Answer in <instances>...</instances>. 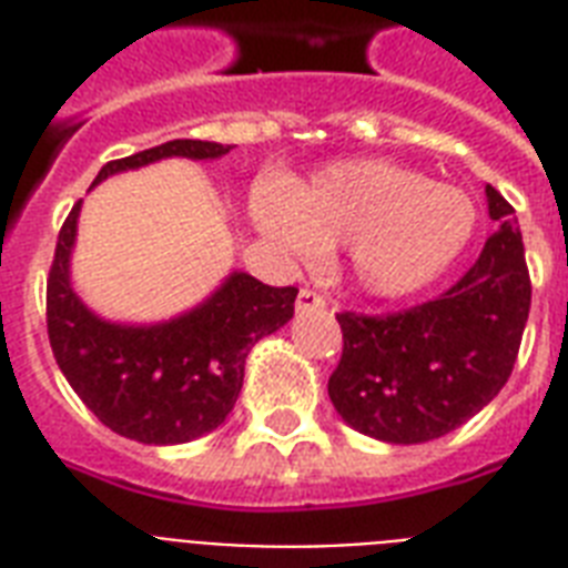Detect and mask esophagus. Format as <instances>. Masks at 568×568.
I'll return each instance as SVG.
<instances>
[{
  "instance_id": "1",
  "label": "esophagus",
  "mask_w": 568,
  "mask_h": 568,
  "mask_svg": "<svg viewBox=\"0 0 568 568\" xmlns=\"http://www.w3.org/2000/svg\"><path fill=\"white\" fill-rule=\"evenodd\" d=\"M324 306H327V301H324L318 292H312V288H301V294H297V312L324 310Z\"/></svg>"
}]
</instances>
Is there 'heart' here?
I'll use <instances>...</instances> for the list:
<instances>
[{
  "label": "heart",
  "instance_id": "obj_1",
  "mask_svg": "<svg viewBox=\"0 0 568 568\" xmlns=\"http://www.w3.org/2000/svg\"><path fill=\"white\" fill-rule=\"evenodd\" d=\"M253 221L292 253L347 244L351 267L374 294L422 288L466 250L475 203L388 162H338L292 191H262Z\"/></svg>",
  "mask_w": 568,
  "mask_h": 568
}]
</instances>
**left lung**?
<instances>
[{
  "instance_id": "1",
  "label": "left lung",
  "mask_w": 568,
  "mask_h": 568,
  "mask_svg": "<svg viewBox=\"0 0 568 568\" xmlns=\"http://www.w3.org/2000/svg\"><path fill=\"white\" fill-rule=\"evenodd\" d=\"M493 235L448 292L388 315L338 312L342 359L327 392L354 430L418 445L457 430L504 388L530 312L513 205L486 185Z\"/></svg>"
}]
</instances>
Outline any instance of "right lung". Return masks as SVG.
<instances>
[{
	"mask_svg": "<svg viewBox=\"0 0 568 568\" xmlns=\"http://www.w3.org/2000/svg\"><path fill=\"white\" fill-rule=\"evenodd\" d=\"M232 146L212 141H168L144 153L114 159L97 173L144 168L159 159H221ZM79 205L58 232L47 280V333L58 368L82 404L126 439L180 445L214 430L232 413L244 383V359L262 336L294 315L297 288L235 274L196 310L153 327H126L97 318L70 285V250Z\"/></svg>",
	"mask_w": 568,
	"mask_h": 568,
	"instance_id": "add662e5",
	"label": "right lung"
}]
</instances>
